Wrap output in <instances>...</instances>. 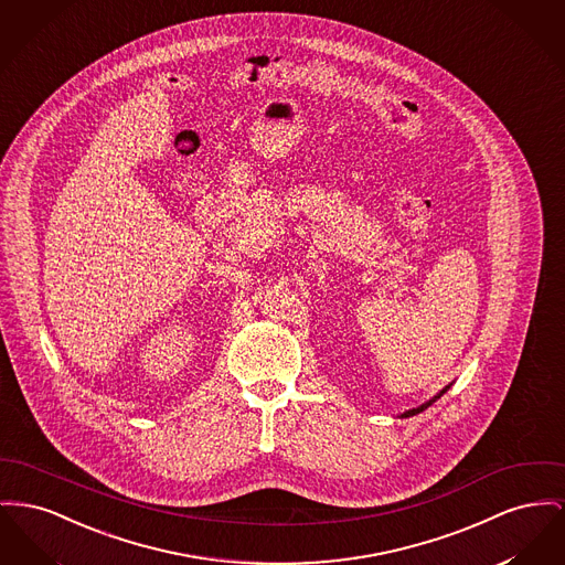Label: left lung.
Here are the masks:
<instances>
[{
  "label": "left lung",
  "instance_id": "1",
  "mask_svg": "<svg viewBox=\"0 0 565 565\" xmlns=\"http://www.w3.org/2000/svg\"><path fill=\"white\" fill-rule=\"evenodd\" d=\"M450 386H452V384H448V386H444V388H441V391H439V393H437V395H435V397L429 398V401H425V403H423V405H418V407H412V409H407V412H403V414H401V418H409V416H416V414H420V412H425V409H427V407H429V405H433V403H435V401H437V398L441 397V395H444V393H448V388H450Z\"/></svg>",
  "mask_w": 565,
  "mask_h": 565
}]
</instances>
